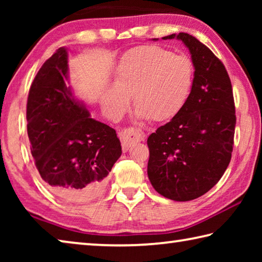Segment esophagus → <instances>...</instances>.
Instances as JSON below:
<instances>
[{"label": "esophagus", "instance_id": "1", "mask_svg": "<svg viewBox=\"0 0 262 262\" xmlns=\"http://www.w3.org/2000/svg\"><path fill=\"white\" fill-rule=\"evenodd\" d=\"M119 136H120L121 144L123 150H128L133 144L136 143V142H141L144 140V133L141 129H137V128H127V129H123L119 133Z\"/></svg>", "mask_w": 262, "mask_h": 262}]
</instances>
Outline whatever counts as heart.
Segmentation results:
<instances>
[{"mask_svg": "<svg viewBox=\"0 0 262 262\" xmlns=\"http://www.w3.org/2000/svg\"><path fill=\"white\" fill-rule=\"evenodd\" d=\"M193 75L187 56L173 55L158 46L136 47L121 59L114 72V88L104 89L100 103L108 117L118 119L133 97L139 118L171 120L188 99Z\"/></svg>", "mask_w": 262, "mask_h": 262, "instance_id": "heart-1", "label": "heart"}]
</instances>
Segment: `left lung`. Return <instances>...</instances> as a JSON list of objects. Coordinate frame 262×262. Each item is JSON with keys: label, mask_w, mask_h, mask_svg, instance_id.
Listing matches in <instances>:
<instances>
[{"label": "left lung", "mask_w": 262, "mask_h": 262, "mask_svg": "<svg viewBox=\"0 0 262 262\" xmlns=\"http://www.w3.org/2000/svg\"><path fill=\"white\" fill-rule=\"evenodd\" d=\"M174 38L190 53L193 84L183 110L148 137V177L164 198L190 201L214 187L227 170L236 110L231 81L219 57L188 33L162 39Z\"/></svg>", "instance_id": "obj_1"}]
</instances>
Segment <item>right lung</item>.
Listing matches in <instances>:
<instances>
[{
	"label": "right lung",
	"mask_w": 262,
	"mask_h": 262,
	"mask_svg": "<svg viewBox=\"0 0 262 262\" xmlns=\"http://www.w3.org/2000/svg\"><path fill=\"white\" fill-rule=\"evenodd\" d=\"M68 81V53L61 47L30 88L26 120L31 154L47 187L68 202L99 195L121 156L117 133L90 117Z\"/></svg>",
	"instance_id": "add662e5"
}]
</instances>
